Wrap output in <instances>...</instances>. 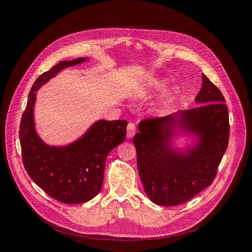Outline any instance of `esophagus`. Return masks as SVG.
<instances>
[{
	"instance_id": "1",
	"label": "esophagus",
	"mask_w": 252,
	"mask_h": 252,
	"mask_svg": "<svg viewBox=\"0 0 252 252\" xmlns=\"http://www.w3.org/2000/svg\"><path fill=\"white\" fill-rule=\"evenodd\" d=\"M135 133V125L130 122V123H128L127 126V139H131L132 136Z\"/></svg>"
}]
</instances>
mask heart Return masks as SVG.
I'll list each match as a JSON object with an SVG mask.
<instances>
[{"label":"heart","instance_id":"b5f03b06","mask_svg":"<svg viewBox=\"0 0 252 252\" xmlns=\"http://www.w3.org/2000/svg\"><path fill=\"white\" fill-rule=\"evenodd\" d=\"M168 86V81L163 78H152L145 82L135 91V96L140 98H147L156 94L163 91Z\"/></svg>","mask_w":252,"mask_h":252}]
</instances>
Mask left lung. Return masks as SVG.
<instances>
[{"label": "left lung", "mask_w": 252, "mask_h": 252, "mask_svg": "<svg viewBox=\"0 0 252 252\" xmlns=\"http://www.w3.org/2000/svg\"><path fill=\"white\" fill-rule=\"evenodd\" d=\"M194 108L140 122L133 144L144 190L151 202L175 206L192 199L215 180L229 141V117L219 88L202 74ZM196 142L185 151L173 148L178 132Z\"/></svg>", "instance_id": "1"}]
</instances>
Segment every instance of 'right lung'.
<instances>
[{
  "label": "right lung",
  "mask_w": 252,
  "mask_h": 252,
  "mask_svg": "<svg viewBox=\"0 0 252 252\" xmlns=\"http://www.w3.org/2000/svg\"><path fill=\"white\" fill-rule=\"evenodd\" d=\"M87 60L63 61L42 73L30 90L20 125L22 158L29 177L48 195L65 204L86 203L101 191L106 158L126 136L125 120H98L80 139L65 146H51L37 134L33 119L35 93L64 68Z\"/></svg>",
  "instance_id": "add662e5"
}]
</instances>
